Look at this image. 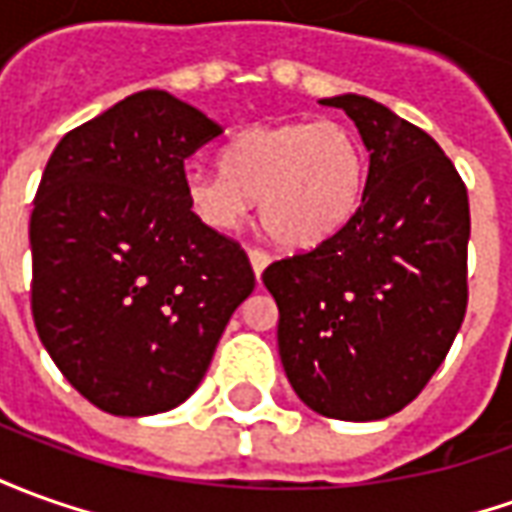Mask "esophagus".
<instances>
[{
	"label": "esophagus",
	"mask_w": 512,
	"mask_h": 512,
	"mask_svg": "<svg viewBox=\"0 0 512 512\" xmlns=\"http://www.w3.org/2000/svg\"><path fill=\"white\" fill-rule=\"evenodd\" d=\"M248 259H250V267H253V273H256V278H262L264 267L270 264V256H267L264 250L253 248V250H248Z\"/></svg>",
	"instance_id": "esophagus-1"
}]
</instances>
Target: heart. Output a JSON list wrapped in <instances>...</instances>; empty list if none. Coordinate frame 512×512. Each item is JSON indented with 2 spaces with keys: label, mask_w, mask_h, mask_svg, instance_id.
Returning <instances> with one entry per match:
<instances>
[{
  "label": "heart",
  "mask_w": 512,
  "mask_h": 512,
  "mask_svg": "<svg viewBox=\"0 0 512 512\" xmlns=\"http://www.w3.org/2000/svg\"><path fill=\"white\" fill-rule=\"evenodd\" d=\"M368 164L359 139L337 122H281L239 133L222 167L183 175L186 200L211 228L231 231L259 200L281 248L309 250L340 234L359 211Z\"/></svg>",
  "instance_id": "obj_1"
}]
</instances>
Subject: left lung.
<instances>
[{
  "instance_id": "obj_1",
  "label": "left lung",
  "mask_w": 512,
  "mask_h": 512,
  "mask_svg": "<svg viewBox=\"0 0 512 512\" xmlns=\"http://www.w3.org/2000/svg\"><path fill=\"white\" fill-rule=\"evenodd\" d=\"M370 153L368 183L340 234L273 262L278 354L309 410L382 421L418 396L449 354L468 303V195L440 144L382 102L340 94Z\"/></svg>"
}]
</instances>
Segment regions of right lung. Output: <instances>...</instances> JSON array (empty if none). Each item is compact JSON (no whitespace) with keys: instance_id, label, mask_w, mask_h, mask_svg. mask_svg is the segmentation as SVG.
<instances>
[{"instance_id":"obj_1","label":"right lung","mask_w":512,"mask_h":512,"mask_svg":"<svg viewBox=\"0 0 512 512\" xmlns=\"http://www.w3.org/2000/svg\"><path fill=\"white\" fill-rule=\"evenodd\" d=\"M220 133L147 88L49 155L30 217L35 329L66 382L111 415L183 404L253 292L245 250L203 225L183 192V161Z\"/></svg>"}]
</instances>
